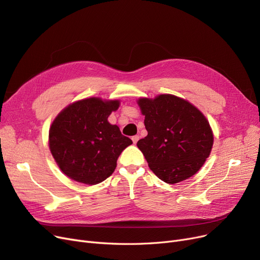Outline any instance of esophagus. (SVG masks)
<instances>
[{"mask_svg":"<svg viewBox=\"0 0 260 260\" xmlns=\"http://www.w3.org/2000/svg\"><path fill=\"white\" fill-rule=\"evenodd\" d=\"M132 140H133V142L136 144V143L138 142V140H139V136H138V135L133 136V137H132Z\"/></svg>","mask_w":260,"mask_h":260,"instance_id":"obj_1","label":"esophagus"}]
</instances>
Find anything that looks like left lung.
Segmentation results:
<instances>
[{
    "label": "left lung",
    "instance_id": "obj_1",
    "mask_svg": "<svg viewBox=\"0 0 260 260\" xmlns=\"http://www.w3.org/2000/svg\"><path fill=\"white\" fill-rule=\"evenodd\" d=\"M147 136L137 142L159 179L178 183L195 175L209 158L214 135L199 109L177 95L139 98Z\"/></svg>",
    "mask_w": 260,
    "mask_h": 260
}]
</instances>
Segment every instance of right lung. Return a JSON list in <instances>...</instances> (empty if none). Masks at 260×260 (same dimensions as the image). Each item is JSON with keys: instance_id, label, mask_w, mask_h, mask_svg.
<instances>
[{"instance_id": "obj_1", "label": "right lung", "mask_w": 260, "mask_h": 260, "mask_svg": "<svg viewBox=\"0 0 260 260\" xmlns=\"http://www.w3.org/2000/svg\"><path fill=\"white\" fill-rule=\"evenodd\" d=\"M119 106V100L90 97L67 105L52 121L50 153L71 179L94 185L114 173L118 157L133 143L107 120Z\"/></svg>"}]
</instances>
